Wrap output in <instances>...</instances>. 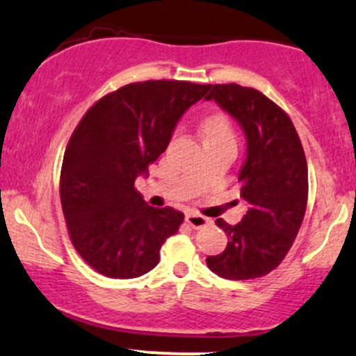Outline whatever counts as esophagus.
Here are the masks:
<instances>
[{
	"label": "esophagus",
	"instance_id": "34e87169",
	"mask_svg": "<svg viewBox=\"0 0 356 356\" xmlns=\"http://www.w3.org/2000/svg\"><path fill=\"white\" fill-rule=\"evenodd\" d=\"M186 222L192 227V229H202V227H207L211 224V220H209L207 217L200 216V213H195V212H187Z\"/></svg>",
	"mask_w": 356,
	"mask_h": 356
}]
</instances>
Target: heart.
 <instances>
[{"label":"heart","mask_w":356,"mask_h":356,"mask_svg":"<svg viewBox=\"0 0 356 356\" xmlns=\"http://www.w3.org/2000/svg\"><path fill=\"white\" fill-rule=\"evenodd\" d=\"M202 132L205 140H217V139H234V131L230 126L229 119L225 115L216 114L207 118L202 124Z\"/></svg>","instance_id":"1"}]
</instances>
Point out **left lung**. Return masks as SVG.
<instances>
[{"instance_id":"obj_1","label":"left lung","mask_w":356,"mask_h":356,"mask_svg":"<svg viewBox=\"0 0 356 356\" xmlns=\"http://www.w3.org/2000/svg\"><path fill=\"white\" fill-rule=\"evenodd\" d=\"M211 99L232 115L245 134L247 152L238 182L248 209L235 225L216 220L229 243L205 262L229 280L264 277L285 259L305 216V152L289 115L257 89L211 84L205 101Z\"/></svg>"}]
</instances>
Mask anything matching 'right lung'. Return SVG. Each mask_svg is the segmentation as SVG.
Segmentation results:
<instances>
[{"label":"right lung","mask_w":356,"mask_h":356,"mask_svg":"<svg viewBox=\"0 0 356 356\" xmlns=\"http://www.w3.org/2000/svg\"><path fill=\"white\" fill-rule=\"evenodd\" d=\"M209 86L167 79L122 86L101 97L72 132L59 194L72 245L96 272L136 278L159 264L162 243L184 213L147 205L134 182Z\"/></svg>","instance_id":"obj_1"}]
</instances>
